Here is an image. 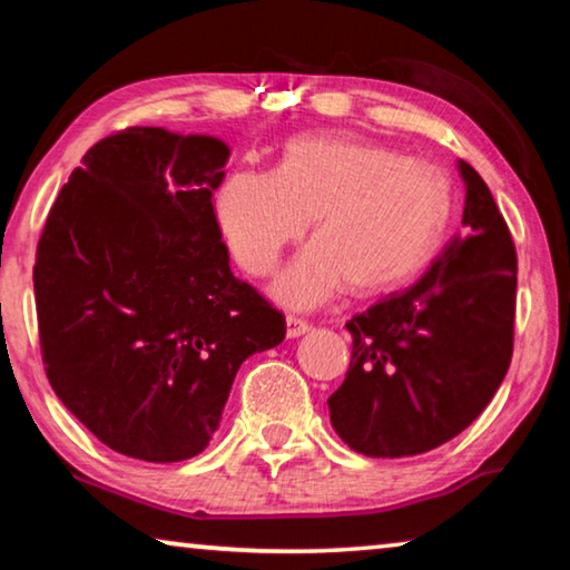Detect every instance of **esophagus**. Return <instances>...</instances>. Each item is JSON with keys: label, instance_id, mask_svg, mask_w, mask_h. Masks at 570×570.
<instances>
[{"label": "esophagus", "instance_id": "obj_1", "mask_svg": "<svg viewBox=\"0 0 570 570\" xmlns=\"http://www.w3.org/2000/svg\"><path fill=\"white\" fill-rule=\"evenodd\" d=\"M306 332H312V324L304 322V320H298V316H292V314L286 316V336H288V340L304 336Z\"/></svg>", "mask_w": 570, "mask_h": 570}]
</instances>
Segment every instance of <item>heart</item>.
<instances>
[{"label":"heart","mask_w":570,"mask_h":570,"mask_svg":"<svg viewBox=\"0 0 570 570\" xmlns=\"http://www.w3.org/2000/svg\"><path fill=\"white\" fill-rule=\"evenodd\" d=\"M452 208L455 188L438 163L340 135L288 140L272 176L236 170L216 196L220 234L254 276L272 274L312 220L316 240L274 284L278 302L298 308L346 284L356 294L407 284L435 258Z\"/></svg>","instance_id":"1"}]
</instances>
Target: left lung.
Instances as JSON below:
<instances>
[{
	"mask_svg": "<svg viewBox=\"0 0 570 570\" xmlns=\"http://www.w3.org/2000/svg\"><path fill=\"white\" fill-rule=\"evenodd\" d=\"M465 183L462 234L417 284L346 322V380L326 404L346 445L370 458L420 455L488 407L513 356L518 258L485 180Z\"/></svg>",
	"mask_w": 570,
	"mask_h": 570,
	"instance_id": "8db88e82",
	"label": "left lung"
}]
</instances>
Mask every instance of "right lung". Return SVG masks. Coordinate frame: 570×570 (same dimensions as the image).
Wrapping results in <instances>:
<instances>
[{
    "label": "right lung",
    "mask_w": 570,
    "mask_h": 570,
    "mask_svg": "<svg viewBox=\"0 0 570 570\" xmlns=\"http://www.w3.org/2000/svg\"><path fill=\"white\" fill-rule=\"evenodd\" d=\"M230 148L128 128L92 146L47 216L35 264L47 380L95 438L148 462L208 448L238 366L284 314L238 282L214 214Z\"/></svg>",
    "instance_id": "right-lung-1"
}]
</instances>
